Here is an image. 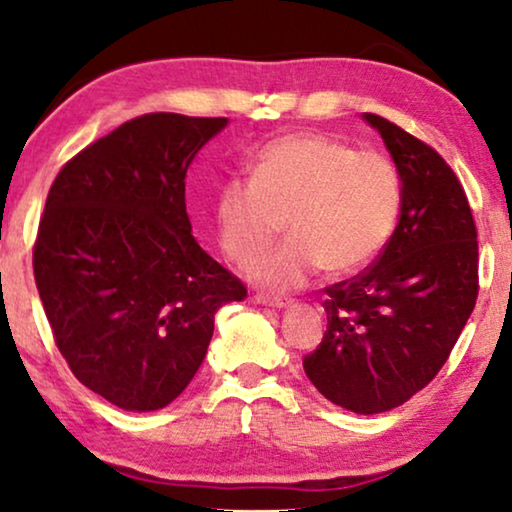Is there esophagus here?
<instances>
[{"label":"esophagus","mask_w":512,"mask_h":512,"mask_svg":"<svg viewBox=\"0 0 512 512\" xmlns=\"http://www.w3.org/2000/svg\"><path fill=\"white\" fill-rule=\"evenodd\" d=\"M256 303L258 305H268V307H279V310H282V307L291 305V300L289 298H279V296H268V293H258Z\"/></svg>","instance_id":"esophagus-1"}]
</instances>
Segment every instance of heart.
<instances>
[{"mask_svg":"<svg viewBox=\"0 0 512 512\" xmlns=\"http://www.w3.org/2000/svg\"><path fill=\"white\" fill-rule=\"evenodd\" d=\"M401 202V174L387 156L296 132L258 151L251 179L221 186L216 235L230 261L247 265L275 244L286 223L291 240L251 265L249 277L289 291L321 268L331 277L366 268L394 233Z\"/></svg>","mask_w":512,"mask_h":512,"instance_id":"1","label":"heart"}]
</instances>
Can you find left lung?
Returning <instances> with one entry per match:
<instances>
[{
	"label": "left lung",
	"instance_id": "left-lung-1",
	"mask_svg": "<svg viewBox=\"0 0 512 512\" xmlns=\"http://www.w3.org/2000/svg\"><path fill=\"white\" fill-rule=\"evenodd\" d=\"M363 118L401 174V219L373 265L324 289L326 333L303 368L331 403L375 415L403 405L445 366L478 298V233L440 153L387 118Z\"/></svg>",
	"mask_w": 512,
	"mask_h": 512
}]
</instances>
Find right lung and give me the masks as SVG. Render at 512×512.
Here are the masks:
<instances>
[{"instance_id":"add662e5","label":"right lung","mask_w":512,"mask_h":512,"mask_svg":"<svg viewBox=\"0 0 512 512\" xmlns=\"http://www.w3.org/2000/svg\"><path fill=\"white\" fill-rule=\"evenodd\" d=\"M228 118L144 114L69 160L32 251L55 345L81 384L130 412L170 405L214 314L247 289L191 235L186 172Z\"/></svg>"}]
</instances>
